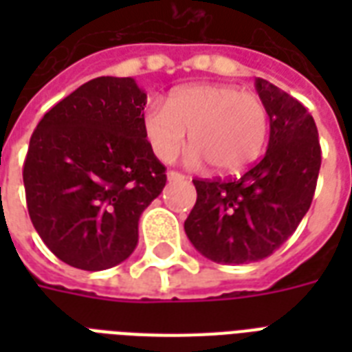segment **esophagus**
<instances>
[{
	"mask_svg": "<svg viewBox=\"0 0 352 352\" xmlns=\"http://www.w3.org/2000/svg\"><path fill=\"white\" fill-rule=\"evenodd\" d=\"M168 179H170V181H184V179H186V177L182 175V173H179V171H168Z\"/></svg>",
	"mask_w": 352,
	"mask_h": 352,
	"instance_id": "34e87169",
	"label": "esophagus"
}]
</instances>
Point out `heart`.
I'll return each instance as SVG.
<instances>
[{"label": "heart", "instance_id": "heart-1", "mask_svg": "<svg viewBox=\"0 0 352 352\" xmlns=\"http://www.w3.org/2000/svg\"><path fill=\"white\" fill-rule=\"evenodd\" d=\"M144 137L155 157L171 162L186 144L192 164L210 162L217 173L235 175L265 151L270 111L261 96L230 84H192L175 89L168 104L151 100L142 115Z\"/></svg>", "mask_w": 352, "mask_h": 352}]
</instances>
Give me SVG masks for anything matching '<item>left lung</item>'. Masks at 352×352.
I'll return each mask as SVG.
<instances>
[{
	"instance_id": "left-lung-1",
	"label": "left lung",
	"mask_w": 352,
	"mask_h": 352,
	"mask_svg": "<svg viewBox=\"0 0 352 352\" xmlns=\"http://www.w3.org/2000/svg\"><path fill=\"white\" fill-rule=\"evenodd\" d=\"M256 91L270 111L267 153L239 179H195L197 201L184 232L204 257L223 265L265 259L309 212L322 166L314 118L263 78Z\"/></svg>"
}]
</instances>
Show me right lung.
Returning <instances> with one entry per match:
<instances>
[{
    "label": "right lung",
    "instance_id": "1",
    "mask_svg": "<svg viewBox=\"0 0 352 352\" xmlns=\"http://www.w3.org/2000/svg\"><path fill=\"white\" fill-rule=\"evenodd\" d=\"M146 93L100 76L49 109L23 164L27 208L49 250L74 268L106 270L131 256L138 219L166 184L144 137Z\"/></svg>",
    "mask_w": 352,
    "mask_h": 352
}]
</instances>
